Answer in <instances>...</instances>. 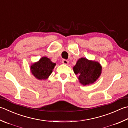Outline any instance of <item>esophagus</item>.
Returning <instances> with one entry per match:
<instances>
[{
	"mask_svg": "<svg viewBox=\"0 0 128 128\" xmlns=\"http://www.w3.org/2000/svg\"><path fill=\"white\" fill-rule=\"evenodd\" d=\"M62 63H63L64 64H68L69 63V62L67 60H66V59H63L62 60Z\"/></svg>",
	"mask_w": 128,
	"mask_h": 128,
	"instance_id": "esophagus-1",
	"label": "esophagus"
}]
</instances>
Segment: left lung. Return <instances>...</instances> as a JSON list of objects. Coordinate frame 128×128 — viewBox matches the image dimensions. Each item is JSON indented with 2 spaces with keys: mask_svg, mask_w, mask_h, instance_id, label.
<instances>
[{
  "mask_svg": "<svg viewBox=\"0 0 128 128\" xmlns=\"http://www.w3.org/2000/svg\"><path fill=\"white\" fill-rule=\"evenodd\" d=\"M102 66L98 62L82 58L73 67L74 73L78 76L79 82L83 86L92 84L100 76Z\"/></svg>",
  "mask_w": 128,
  "mask_h": 128,
  "instance_id": "left-lung-1",
  "label": "left lung"
}]
</instances>
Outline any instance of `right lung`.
Returning a JSON list of instances; mask_svg holds the SVG:
<instances>
[{"label": "right lung", "instance_id": "add662e5", "mask_svg": "<svg viewBox=\"0 0 128 128\" xmlns=\"http://www.w3.org/2000/svg\"><path fill=\"white\" fill-rule=\"evenodd\" d=\"M56 64L47 57H42L30 66L32 74L39 80H46L52 74Z\"/></svg>", "mask_w": 128, "mask_h": 128}]
</instances>
